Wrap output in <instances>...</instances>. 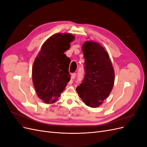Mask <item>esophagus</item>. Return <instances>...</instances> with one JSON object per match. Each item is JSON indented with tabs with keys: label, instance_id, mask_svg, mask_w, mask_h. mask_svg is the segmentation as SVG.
Segmentation results:
<instances>
[{
	"label": "esophagus",
	"instance_id": "obj_1",
	"mask_svg": "<svg viewBox=\"0 0 147 147\" xmlns=\"http://www.w3.org/2000/svg\"><path fill=\"white\" fill-rule=\"evenodd\" d=\"M75 77H76V74L75 73H73L71 74V78L72 79H74L75 78Z\"/></svg>",
	"mask_w": 147,
	"mask_h": 147
}]
</instances>
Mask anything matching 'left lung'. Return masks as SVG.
I'll return each mask as SVG.
<instances>
[{"label":"left lung","instance_id":"1","mask_svg":"<svg viewBox=\"0 0 147 147\" xmlns=\"http://www.w3.org/2000/svg\"><path fill=\"white\" fill-rule=\"evenodd\" d=\"M85 76L77 88L83 102L98 107L110 95L115 82V72L108 53L99 43L88 40L82 46Z\"/></svg>","mask_w":147,"mask_h":147}]
</instances>
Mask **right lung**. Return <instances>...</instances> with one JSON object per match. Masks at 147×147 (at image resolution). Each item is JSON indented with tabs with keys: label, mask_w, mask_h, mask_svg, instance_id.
Listing matches in <instances>:
<instances>
[{
	"label": "right lung",
	"mask_w": 147,
	"mask_h": 147,
	"mask_svg": "<svg viewBox=\"0 0 147 147\" xmlns=\"http://www.w3.org/2000/svg\"><path fill=\"white\" fill-rule=\"evenodd\" d=\"M74 39V35L69 33L53 35L44 42L35 57L32 82L38 97L45 103H55L70 81V59L64 52L70 48Z\"/></svg>",
	"instance_id": "right-lung-1"
}]
</instances>
